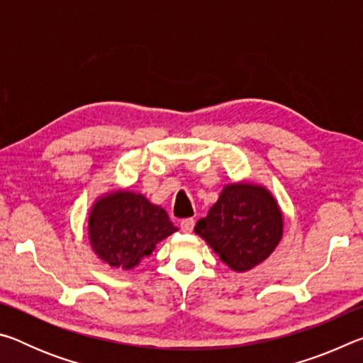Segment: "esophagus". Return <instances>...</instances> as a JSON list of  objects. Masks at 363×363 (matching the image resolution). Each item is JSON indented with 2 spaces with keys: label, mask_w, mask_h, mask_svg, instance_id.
<instances>
[{
  "label": "esophagus",
  "mask_w": 363,
  "mask_h": 363,
  "mask_svg": "<svg viewBox=\"0 0 363 363\" xmlns=\"http://www.w3.org/2000/svg\"><path fill=\"white\" fill-rule=\"evenodd\" d=\"M194 225H195V219L194 218H187V219H182L181 220V230L190 233L194 230Z\"/></svg>",
  "instance_id": "1"
}]
</instances>
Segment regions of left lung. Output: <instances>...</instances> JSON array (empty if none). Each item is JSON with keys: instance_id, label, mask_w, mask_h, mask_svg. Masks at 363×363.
Returning <instances> with one entry per match:
<instances>
[{"instance_id": "8db88e82", "label": "left lung", "mask_w": 363, "mask_h": 363, "mask_svg": "<svg viewBox=\"0 0 363 363\" xmlns=\"http://www.w3.org/2000/svg\"><path fill=\"white\" fill-rule=\"evenodd\" d=\"M284 223L266 189L251 184L225 186L208 216L195 225L220 261L237 272L253 269L277 247Z\"/></svg>"}]
</instances>
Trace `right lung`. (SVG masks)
Wrapping results in <instances>:
<instances>
[{
    "label": "right lung",
    "instance_id": "obj_1",
    "mask_svg": "<svg viewBox=\"0 0 363 363\" xmlns=\"http://www.w3.org/2000/svg\"><path fill=\"white\" fill-rule=\"evenodd\" d=\"M177 229L167 211L144 195L113 192L97 200L89 214V240L112 267L133 269L158 242Z\"/></svg>",
    "mask_w": 363,
    "mask_h": 363
}]
</instances>
